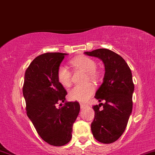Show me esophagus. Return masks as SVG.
<instances>
[{
    "instance_id": "obj_1",
    "label": "esophagus",
    "mask_w": 155,
    "mask_h": 155,
    "mask_svg": "<svg viewBox=\"0 0 155 155\" xmlns=\"http://www.w3.org/2000/svg\"><path fill=\"white\" fill-rule=\"evenodd\" d=\"M80 106H81V109H83V108H86L87 106V105H85V104H80Z\"/></svg>"
}]
</instances>
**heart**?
Returning <instances> with one entry per match:
<instances>
[{"instance_id":"obj_1","label":"heart","mask_w":155,"mask_h":155,"mask_svg":"<svg viewBox=\"0 0 155 155\" xmlns=\"http://www.w3.org/2000/svg\"><path fill=\"white\" fill-rule=\"evenodd\" d=\"M71 65L75 70L86 72L87 79L97 81L100 79L101 74L96 69L95 61L86 56H80L71 61ZM57 78L62 86L68 87L71 84V73L64 65H60L57 71ZM95 92V87L91 83L84 85H78L68 92V99L72 101L84 103Z\"/></svg>"}]
</instances>
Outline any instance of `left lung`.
I'll return each mask as SVG.
<instances>
[{
  "label": "left lung",
  "mask_w": 155,
  "mask_h": 155,
  "mask_svg": "<svg viewBox=\"0 0 155 155\" xmlns=\"http://www.w3.org/2000/svg\"><path fill=\"white\" fill-rule=\"evenodd\" d=\"M85 54L98 58L105 66L104 81L95 97L99 105L94 106L95 117L91 130L95 138L103 143L116 141L125 130L133 108L134 84L132 73L123 58L107 49L85 51ZM103 108L101 110V106Z\"/></svg>",
  "instance_id": "obj_1"
}]
</instances>
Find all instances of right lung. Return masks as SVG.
I'll return each instance as SVG.
<instances>
[{
    "label": "right lung",
    "mask_w": 155,
    "mask_h": 155,
    "mask_svg": "<svg viewBox=\"0 0 155 155\" xmlns=\"http://www.w3.org/2000/svg\"><path fill=\"white\" fill-rule=\"evenodd\" d=\"M48 52L35 58L25 74L22 92L26 111L38 134L49 144L61 147L71 139L73 124L80 111L77 101L65 102L67 91L58 81L57 71L65 55Z\"/></svg>",
    "instance_id": "right-lung-1"
}]
</instances>
